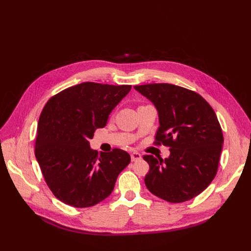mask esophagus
Masks as SVG:
<instances>
[{"label": "esophagus", "instance_id": "34e87169", "mask_svg": "<svg viewBox=\"0 0 251 251\" xmlns=\"http://www.w3.org/2000/svg\"><path fill=\"white\" fill-rule=\"evenodd\" d=\"M141 158H142L141 155H140L139 153H137V152H134V153L131 154V161H132V162H136V161L140 160Z\"/></svg>", "mask_w": 251, "mask_h": 251}]
</instances>
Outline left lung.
Instances as JSON below:
<instances>
[{
  "label": "left lung",
  "mask_w": 251,
  "mask_h": 251,
  "mask_svg": "<svg viewBox=\"0 0 251 251\" xmlns=\"http://www.w3.org/2000/svg\"><path fill=\"white\" fill-rule=\"evenodd\" d=\"M158 111L156 144L170 147L165 160L145 155L150 171L147 189L169 202H183L204 191L217 175L224 144L218 117L198 93L186 88L153 83L134 86Z\"/></svg>",
  "instance_id": "obj_1"
}]
</instances>
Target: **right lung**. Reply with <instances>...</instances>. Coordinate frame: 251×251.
<instances>
[{"label": "right lung", "mask_w": 251, "mask_h": 251, "mask_svg": "<svg viewBox=\"0 0 251 251\" xmlns=\"http://www.w3.org/2000/svg\"><path fill=\"white\" fill-rule=\"evenodd\" d=\"M131 85L83 82L51 97L41 114L35 158L52 194L75 207H88L112 193L130 155L91 149L89 140L106 126Z\"/></svg>", "instance_id": "add662e5"}]
</instances>
